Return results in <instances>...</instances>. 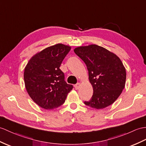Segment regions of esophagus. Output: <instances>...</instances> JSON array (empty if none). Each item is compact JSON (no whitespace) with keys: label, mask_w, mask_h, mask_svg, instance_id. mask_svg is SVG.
<instances>
[{"label":"esophagus","mask_w":146,"mask_h":146,"mask_svg":"<svg viewBox=\"0 0 146 146\" xmlns=\"http://www.w3.org/2000/svg\"><path fill=\"white\" fill-rule=\"evenodd\" d=\"M80 86H81V83H77L76 84H74V88H75L76 90H78V89H79V88L80 87Z\"/></svg>","instance_id":"1"}]
</instances>
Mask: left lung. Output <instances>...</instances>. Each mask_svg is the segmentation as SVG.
I'll use <instances>...</instances> for the list:
<instances>
[{
  "mask_svg": "<svg viewBox=\"0 0 146 146\" xmlns=\"http://www.w3.org/2000/svg\"><path fill=\"white\" fill-rule=\"evenodd\" d=\"M74 52L85 63L93 94L84 104L97 110L113 104L124 88L126 72L116 55L97 45L81 46Z\"/></svg>",
  "mask_w": 146,
  "mask_h": 146,
  "instance_id": "8db88e82",
  "label": "left lung"
}]
</instances>
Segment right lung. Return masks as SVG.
<instances>
[{"mask_svg":"<svg viewBox=\"0 0 146 146\" xmlns=\"http://www.w3.org/2000/svg\"><path fill=\"white\" fill-rule=\"evenodd\" d=\"M68 45L58 43L36 53L26 65L23 78L27 93L39 106L53 110L65 103L73 89L60 69L70 50Z\"/></svg>","mask_w":146,"mask_h":146,"instance_id":"obj_1","label":"right lung"}]
</instances>
